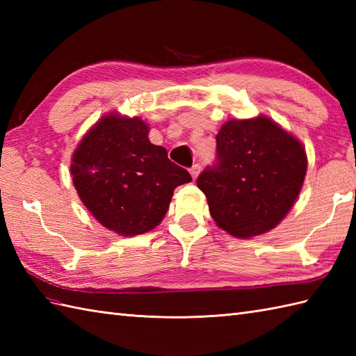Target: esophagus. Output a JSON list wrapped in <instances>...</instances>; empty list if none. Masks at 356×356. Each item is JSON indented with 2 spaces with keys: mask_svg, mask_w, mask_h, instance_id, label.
<instances>
[{
  "mask_svg": "<svg viewBox=\"0 0 356 356\" xmlns=\"http://www.w3.org/2000/svg\"><path fill=\"white\" fill-rule=\"evenodd\" d=\"M200 170H202V166H200L199 163H195V165H193V166H191L190 172H191V176H193V179H194V180L197 179V176L200 174Z\"/></svg>",
  "mask_w": 356,
  "mask_h": 356,
  "instance_id": "1",
  "label": "esophagus"
}]
</instances>
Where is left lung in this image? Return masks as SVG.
Segmentation results:
<instances>
[{
	"label": "left lung",
	"instance_id": "obj_1",
	"mask_svg": "<svg viewBox=\"0 0 356 356\" xmlns=\"http://www.w3.org/2000/svg\"><path fill=\"white\" fill-rule=\"evenodd\" d=\"M216 140L217 162L197 177L211 217L238 238L274 229L303 186L305 147L266 116L228 120Z\"/></svg>",
	"mask_w": 356,
	"mask_h": 356
}]
</instances>
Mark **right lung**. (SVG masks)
Returning <instances> with one entry per match:
<instances>
[{
    "label": "right lung",
    "mask_w": 356,
    "mask_h": 356,
    "mask_svg": "<svg viewBox=\"0 0 356 356\" xmlns=\"http://www.w3.org/2000/svg\"><path fill=\"white\" fill-rule=\"evenodd\" d=\"M139 118L104 116L72 157L79 199L105 228L131 237L162 222L174 190L191 182L190 172L172 163L163 147L148 139Z\"/></svg>",
    "instance_id": "right-lung-1"
}]
</instances>
